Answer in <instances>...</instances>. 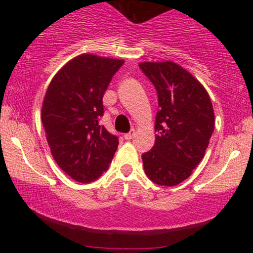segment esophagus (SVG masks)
<instances>
[{"instance_id":"obj_1","label":"esophagus","mask_w":253,"mask_h":253,"mask_svg":"<svg viewBox=\"0 0 253 253\" xmlns=\"http://www.w3.org/2000/svg\"><path fill=\"white\" fill-rule=\"evenodd\" d=\"M134 135H135V130L130 129L129 133L125 134V139H126V140H130V139H133V136H134Z\"/></svg>"}]
</instances>
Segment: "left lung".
<instances>
[{
	"instance_id": "8db88e82",
	"label": "left lung",
	"mask_w": 253,
	"mask_h": 253,
	"mask_svg": "<svg viewBox=\"0 0 253 253\" xmlns=\"http://www.w3.org/2000/svg\"><path fill=\"white\" fill-rule=\"evenodd\" d=\"M155 86L159 110L156 141L141 156L146 176L158 185L187 179L199 165L214 130V110L201 83L172 62L140 63Z\"/></svg>"
}]
</instances>
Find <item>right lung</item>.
I'll return each instance as SVG.
<instances>
[{
	"instance_id": "obj_1",
	"label": "right lung",
	"mask_w": 253,
	"mask_h": 253,
	"mask_svg": "<svg viewBox=\"0 0 253 253\" xmlns=\"http://www.w3.org/2000/svg\"><path fill=\"white\" fill-rule=\"evenodd\" d=\"M124 60L82 54L53 77L46 91L42 120L54 161L81 183L108 169L119 138L100 125L102 97Z\"/></svg>"
}]
</instances>
